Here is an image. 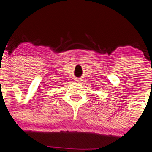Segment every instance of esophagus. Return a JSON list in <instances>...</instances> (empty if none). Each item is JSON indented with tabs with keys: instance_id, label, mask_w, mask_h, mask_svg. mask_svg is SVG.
Wrapping results in <instances>:
<instances>
[{
	"instance_id": "1",
	"label": "esophagus",
	"mask_w": 152,
	"mask_h": 152,
	"mask_svg": "<svg viewBox=\"0 0 152 152\" xmlns=\"http://www.w3.org/2000/svg\"><path fill=\"white\" fill-rule=\"evenodd\" d=\"M76 82H77V83H80V82L82 80H81V79H76Z\"/></svg>"
}]
</instances>
